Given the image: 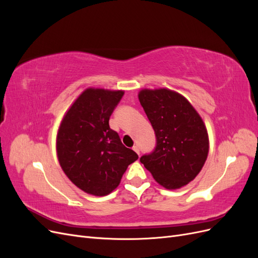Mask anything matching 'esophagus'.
<instances>
[{"label": "esophagus", "instance_id": "1", "mask_svg": "<svg viewBox=\"0 0 258 258\" xmlns=\"http://www.w3.org/2000/svg\"><path fill=\"white\" fill-rule=\"evenodd\" d=\"M132 148H134V151L138 154V155H140V150H139V147L137 146V145H135L134 147H132Z\"/></svg>", "mask_w": 258, "mask_h": 258}]
</instances>
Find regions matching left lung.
<instances>
[{"label":"left lung","instance_id":"8db88e82","mask_svg":"<svg viewBox=\"0 0 258 258\" xmlns=\"http://www.w3.org/2000/svg\"><path fill=\"white\" fill-rule=\"evenodd\" d=\"M139 100L156 136L154 151L140 161L167 189L188 184L200 172L209 153L201 117L183 96L169 89H143Z\"/></svg>","mask_w":258,"mask_h":258}]
</instances>
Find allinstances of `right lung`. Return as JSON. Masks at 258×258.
<instances>
[{
  "label": "right lung",
  "instance_id": "right-lung-1",
  "mask_svg": "<svg viewBox=\"0 0 258 258\" xmlns=\"http://www.w3.org/2000/svg\"><path fill=\"white\" fill-rule=\"evenodd\" d=\"M123 91L86 89L60 124L57 155L62 170L79 188L105 196L119 185L139 156L124 146L108 120Z\"/></svg>",
  "mask_w": 258,
  "mask_h": 258
}]
</instances>
